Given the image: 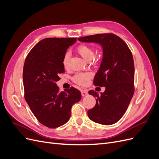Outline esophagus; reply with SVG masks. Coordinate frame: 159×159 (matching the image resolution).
Here are the masks:
<instances>
[{
	"instance_id": "obj_1",
	"label": "esophagus",
	"mask_w": 159,
	"mask_h": 159,
	"mask_svg": "<svg viewBox=\"0 0 159 159\" xmlns=\"http://www.w3.org/2000/svg\"><path fill=\"white\" fill-rule=\"evenodd\" d=\"M81 95L83 96V97H84V96L87 95L88 94V91L87 89L85 90H81Z\"/></svg>"
}]
</instances>
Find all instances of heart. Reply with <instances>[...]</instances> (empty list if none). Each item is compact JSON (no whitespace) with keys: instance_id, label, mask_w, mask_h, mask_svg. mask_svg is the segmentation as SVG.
Masks as SVG:
<instances>
[{"instance_id":"b5f03b06","label":"heart","mask_w":159,"mask_h":159,"mask_svg":"<svg viewBox=\"0 0 159 159\" xmlns=\"http://www.w3.org/2000/svg\"><path fill=\"white\" fill-rule=\"evenodd\" d=\"M76 51L78 54L83 57L84 59L88 61L92 60L94 64H98L100 62V56H95V50L92 46L81 44H80L76 48ZM70 60V53L66 52L62 57V65L65 68H68L69 66ZM92 74L90 72H86V73H77L75 74L72 80L77 84L81 86L87 85L89 80L92 78Z\"/></svg>"}]
</instances>
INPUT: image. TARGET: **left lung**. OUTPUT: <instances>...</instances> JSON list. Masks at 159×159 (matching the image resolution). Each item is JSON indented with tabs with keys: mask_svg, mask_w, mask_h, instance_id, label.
<instances>
[{
	"mask_svg": "<svg viewBox=\"0 0 159 159\" xmlns=\"http://www.w3.org/2000/svg\"><path fill=\"white\" fill-rule=\"evenodd\" d=\"M78 40L98 43L103 48V59L93 84L105 87V90L100 95L94 90L89 91V94L96 98V104L88 110V117L91 121L105 125L114 124L125 113L134 94L132 53L121 38L111 33L98 34Z\"/></svg>",
	"mask_w": 159,
	"mask_h": 159,
	"instance_id": "8db88e82",
	"label": "left lung"
}]
</instances>
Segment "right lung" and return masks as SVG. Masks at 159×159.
<instances>
[{
    "label": "right lung",
    "instance_id": "1",
    "mask_svg": "<svg viewBox=\"0 0 159 159\" xmlns=\"http://www.w3.org/2000/svg\"><path fill=\"white\" fill-rule=\"evenodd\" d=\"M76 38H48L28 53L23 68L25 98L33 114L44 126L56 128L69 121L71 107L81 99L73 87L60 92L56 82L64 73L62 57Z\"/></svg>",
    "mask_w": 159,
    "mask_h": 159
}]
</instances>
